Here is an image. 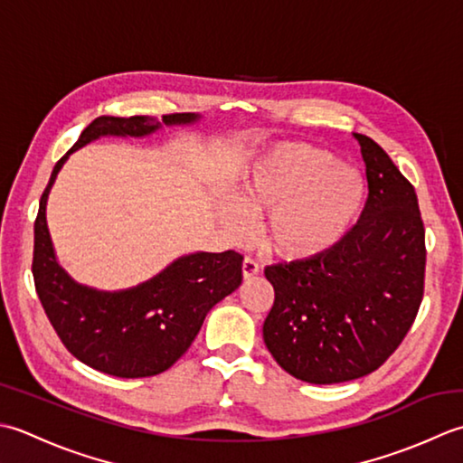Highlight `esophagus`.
<instances>
[{
    "label": "esophagus",
    "instance_id": "esophagus-1",
    "mask_svg": "<svg viewBox=\"0 0 463 463\" xmlns=\"http://www.w3.org/2000/svg\"><path fill=\"white\" fill-rule=\"evenodd\" d=\"M241 271H243V279H250L253 276H258V273H260L258 260L251 258V256H245V260L241 263Z\"/></svg>",
    "mask_w": 463,
    "mask_h": 463
}]
</instances>
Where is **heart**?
Instances as JSON below:
<instances>
[{"label": "heart", "instance_id": "1", "mask_svg": "<svg viewBox=\"0 0 463 463\" xmlns=\"http://www.w3.org/2000/svg\"><path fill=\"white\" fill-rule=\"evenodd\" d=\"M362 202V177L334 154L288 144L245 177L240 203H222L220 220L232 240H243L251 215L269 213L263 228L268 248L286 258H307L342 240Z\"/></svg>", "mask_w": 463, "mask_h": 463}]
</instances>
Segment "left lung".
Wrapping results in <instances>:
<instances>
[{"label":"left lung","mask_w":463,"mask_h":463,"mask_svg":"<svg viewBox=\"0 0 463 463\" xmlns=\"http://www.w3.org/2000/svg\"><path fill=\"white\" fill-rule=\"evenodd\" d=\"M354 137L367 177L362 218L329 250L263 271L276 291L263 342L307 383L375 372L403 342L423 298L426 230L416 190L372 137Z\"/></svg>","instance_id":"1"}]
</instances>
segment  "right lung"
<instances>
[{
    "instance_id": "1",
    "label": "right lung",
    "mask_w": 463,
    "mask_h": 463,
    "mask_svg": "<svg viewBox=\"0 0 463 463\" xmlns=\"http://www.w3.org/2000/svg\"><path fill=\"white\" fill-rule=\"evenodd\" d=\"M197 118L195 113H169L162 121L177 126ZM162 121L146 116L93 119L55 164L33 225L32 271L47 319L73 357L116 377H149L169 370L192 345L207 311L241 284L243 256L233 250L190 253L156 278L121 291L81 286L55 260L45 205L68 156L101 136H149L162 128Z\"/></svg>"
}]
</instances>
